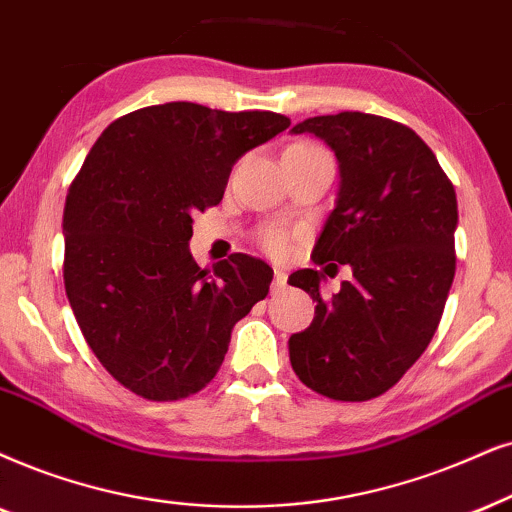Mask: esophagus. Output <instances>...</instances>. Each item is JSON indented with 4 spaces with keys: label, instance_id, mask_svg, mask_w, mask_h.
<instances>
[{
    "label": "esophagus",
    "instance_id": "esophagus-1",
    "mask_svg": "<svg viewBox=\"0 0 512 512\" xmlns=\"http://www.w3.org/2000/svg\"><path fill=\"white\" fill-rule=\"evenodd\" d=\"M286 281H288L286 271L274 269V286H271V293H281V290L286 288Z\"/></svg>",
    "mask_w": 512,
    "mask_h": 512
}]
</instances>
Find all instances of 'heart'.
Wrapping results in <instances>:
<instances>
[{"label":"heart","instance_id":"heart-1","mask_svg":"<svg viewBox=\"0 0 512 512\" xmlns=\"http://www.w3.org/2000/svg\"><path fill=\"white\" fill-rule=\"evenodd\" d=\"M314 151H323L321 146L309 144V141H297V144H290L286 148V153H314ZM260 245L271 255H286L288 250V234L286 231L276 229V226H267V229L260 234Z\"/></svg>","mask_w":512,"mask_h":512}]
</instances>
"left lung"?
<instances>
[{"label": "left lung", "mask_w": 512, "mask_h": 512, "mask_svg": "<svg viewBox=\"0 0 512 512\" xmlns=\"http://www.w3.org/2000/svg\"><path fill=\"white\" fill-rule=\"evenodd\" d=\"M302 132L340 163L338 200L312 260L349 264L352 278L323 300L321 271L290 276L316 302L312 326L290 335V364L323 397L366 401L397 385L437 331L456 274V191L401 122L345 111L293 127Z\"/></svg>", "instance_id": "1"}]
</instances>
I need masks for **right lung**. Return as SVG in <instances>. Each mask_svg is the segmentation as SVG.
I'll return each mask as SVG.
<instances>
[{
    "instance_id": "obj_1",
    "label": "right lung",
    "mask_w": 512,
    "mask_h": 512,
    "mask_svg": "<svg viewBox=\"0 0 512 512\" xmlns=\"http://www.w3.org/2000/svg\"><path fill=\"white\" fill-rule=\"evenodd\" d=\"M290 127L271 111L172 101L111 122L70 184L63 281L101 366L151 401L196 394L274 271L236 252L200 269L193 217L217 205L236 160Z\"/></svg>"
}]
</instances>
